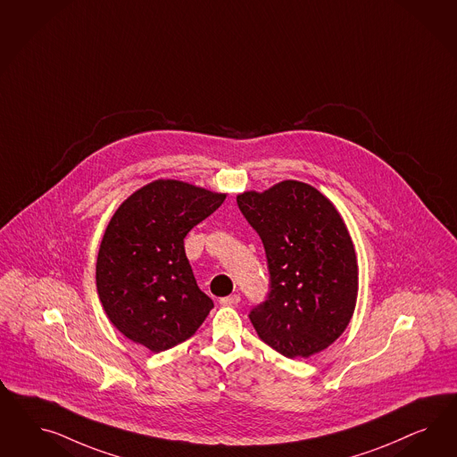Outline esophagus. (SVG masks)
<instances>
[{
  "instance_id": "esophagus-1",
  "label": "esophagus",
  "mask_w": 457,
  "mask_h": 457,
  "mask_svg": "<svg viewBox=\"0 0 457 457\" xmlns=\"http://www.w3.org/2000/svg\"><path fill=\"white\" fill-rule=\"evenodd\" d=\"M241 302V296L239 295H229V296H224L220 300V303L224 304V306H229V304H237Z\"/></svg>"
}]
</instances>
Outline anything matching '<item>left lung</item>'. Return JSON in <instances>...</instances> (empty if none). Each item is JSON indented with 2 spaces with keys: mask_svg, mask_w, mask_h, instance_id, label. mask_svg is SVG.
Masks as SVG:
<instances>
[{
  "mask_svg": "<svg viewBox=\"0 0 457 457\" xmlns=\"http://www.w3.org/2000/svg\"><path fill=\"white\" fill-rule=\"evenodd\" d=\"M263 241L270 293L249 320L264 344L288 359L315 355L345 332L359 293V266L332 203L298 180L236 197Z\"/></svg>",
  "mask_w": 457,
  "mask_h": 457,
  "instance_id": "1",
  "label": "left lung"
}]
</instances>
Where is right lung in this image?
<instances>
[{
  "mask_svg": "<svg viewBox=\"0 0 457 457\" xmlns=\"http://www.w3.org/2000/svg\"><path fill=\"white\" fill-rule=\"evenodd\" d=\"M224 199L182 180L159 179L115 211L96 279L107 317L129 340L159 353L203 325L214 303L195 283L184 237Z\"/></svg>",
  "mask_w": 457,
  "mask_h": 457,
  "instance_id": "obj_1",
  "label": "right lung"
}]
</instances>
